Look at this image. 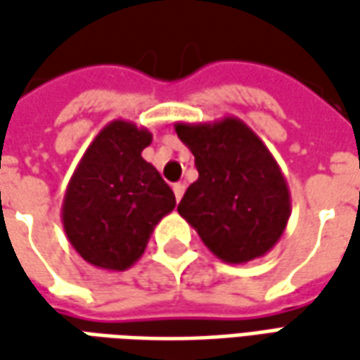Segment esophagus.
<instances>
[{"label": "esophagus", "instance_id": "34e87169", "mask_svg": "<svg viewBox=\"0 0 360 360\" xmlns=\"http://www.w3.org/2000/svg\"><path fill=\"white\" fill-rule=\"evenodd\" d=\"M172 190H174V196H176V200H182V196H184V190H186V186L178 182V184H174Z\"/></svg>", "mask_w": 360, "mask_h": 360}]
</instances>
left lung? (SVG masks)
I'll list each match as a JSON object with an SVG mask.
<instances>
[{
  "label": "left lung",
  "mask_w": 360,
  "mask_h": 360,
  "mask_svg": "<svg viewBox=\"0 0 360 360\" xmlns=\"http://www.w3.org/2000/svg\"><path fill=\"white\" fill-rule=\"evenodd\" d=\"M174 128L198 170L178 204L180 216L224 262L242 264L266 255L290 216L288 184L269 148L234 116L176 122Z\"/></svg>",
  "instance_id": "1"
}]
</instances>
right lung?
<instances>
[{
  "label": "right lung",
  "mask_w": 360,
  "mask_h": 360,
  "mask_svg": "<svg viewBox=\"0 0 360 360\" xmlns=\"http://www.w3.org/2000/svg\"><path fill=\"white\" fill-rule=\"evenodd\" d=\"M152 134L126 120L104 126L70 178L62 204L68 240L91 266L126 270L176 206L172 188L142 158Z\"/></svg>",
  "instance_id": "add662e5"
}]
</instances>
